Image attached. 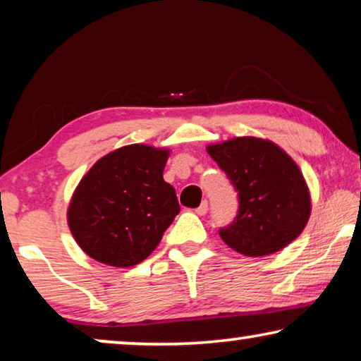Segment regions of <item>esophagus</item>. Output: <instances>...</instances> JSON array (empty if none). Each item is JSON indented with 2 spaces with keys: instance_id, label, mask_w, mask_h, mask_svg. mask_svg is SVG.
I'll return each instance as SVG.
<instances>
[{
  "instance_id": "esophagus-1",
  "label": "esophagus",
  "mask_w": 361,
  "mask_h": 361,
  "mask_svg": "<svg viewBox=\"0 0 361 361\" xmlns=\"http://www.w3.org/2000/svg\"><path fill=\"white\" fill-rule=\"evenodd\" d=\"M207 210H209V204H207V202H202V205L199 207V209H195V214L202 216L207 214Z\"/></svg>"
}]
</instances>
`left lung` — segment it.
Wrapping results in <instances>:
<instances>
[{
    "instance_id": "left-lung-1",
    "label": "left lung",
    "mask_w": 361,
    "mask_h": 361,
    "mask_svg": "<svg viewBox=\"0 0 361 361\" xmlns=\"http://www.w3.org/2000/svg\"><path fill=\"white\" fill-rule=\"evenodd\" d=\"M207 152L238 190V215L220 230L231 250L258 258L278 253L302 233L312 202L302 171L288 152L255 136L209 145Z\"/></svg>"
}]
</instances>
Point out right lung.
<instances>
[{
    "instance_id": "obj_1",
    "label": "right lung",
    "mask_w": 361,
    "mask_h": 361,
    "mask_svg": "<svg viewBox=\"0 0 361 361\" xmlns=\"http://www.w3.org/2000/svg\"><path fill=\"white\" fill-rule=\"evenodd\" d=\"M171 151L149 145L118 147L98 159L73 190L67 209L83 253L113 268L145 261L180 207L162 177Z\"/></svg>"
}]
</instances>
